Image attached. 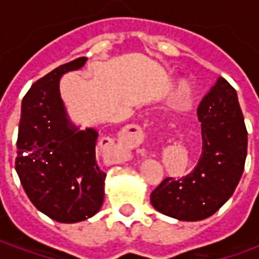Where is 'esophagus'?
Returning a JSON list of instances; mask_svg holds the SVG:
<instances>
[{"mask_svg":"<svg viewBox=\"0 0 259 259\" xmlns=\"http://www.w3.org/2000/svg\"><path fill=\"white\" fill-rule=\"evenodd\" d=\"M143 130L139 127V126H127L126 129L122 132L120 135V139H119V143H120V148L118 150V154H116V162H124V161H129L130 159V150L135 148L140 144L143 141Z\"/></svg>","mask_w":259,"mask_h":259,"instance_id":"1","label":"esophagus"}]
</instances>
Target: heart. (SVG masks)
Returning a JSON list of instances; mask_svg holds the SVG:
<instances>
[{"instance_id": "heart-1", "label": "heart", "mask_w": 259, "mask_h": 259, "mask_svg": "<svg viewBox=\"0 0 259 259\" xmlns=\"http://www.w3.org/2000/svg\"><path fill=\"white\" fill-rule=\"evenodd\" d=\"M195 93H197V87H195L194 80L189 79V77H183L180 79L174 89V101L178 104H189L194 100Z\"/></svg>"}]
</instances>
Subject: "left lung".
<instances>
[{"instance_id": "left-lung-1", "label": "left lung", "mask_w": 259, "mask_h": 259, "mask_svg": "<svg viewBox=\"0 0 259 259\" xmlns=\"http://www.w3.org/2000/svg\"><path fill=\"white\" fill-rule=\"evenodd\" d=\"M202 152L190 174L166 178L151 193L152 206L166 217L195 222L211 217L232 197L244 170L247 129L237 93L219 77L197 109Z\"/></svg>"}]
</instances>
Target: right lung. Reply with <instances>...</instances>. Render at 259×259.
<instances>
[{"label": "right lung", "instance_id": "1", "mask_svg": "<svg viewBox=\"0 0 259 259\" xmlns=\"http://www.w3.org/2000/svg\"><path fill=\"white\" fill-rule=\"evenodd\" d=\"M85 61L80 57L54 69L22 101L15 169L33 205L61 223L94 217L104 202L107 175L96 159L98 132L70 120L59 91L61 77Z\"/></svg>", "mask_w": 259, "mask_h": 259}]
</instances>
